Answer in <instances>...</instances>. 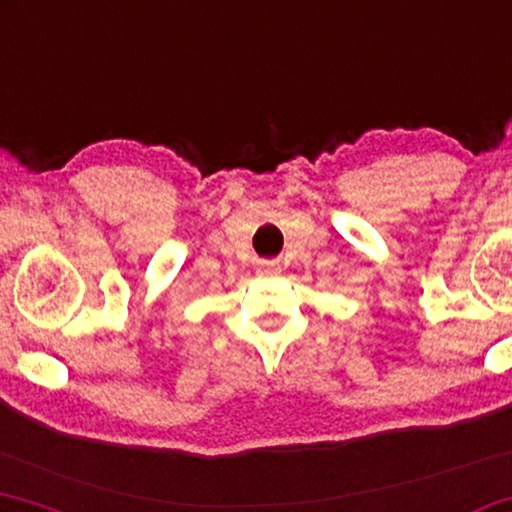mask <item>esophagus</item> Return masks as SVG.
Wrapping results in <instances>:
<instances>
[{"instance_id": "34e87169", "label": "esophagus", "mask_w": 512, "mask_h": 512, "mask_svg": "<svg viewBox=\"0 0 512 512\" xmlns=\"http://www.w3.org/2000/svg\"><path fill=\"white\" fill-rule=\"evenodd\" d=\"M276 271H278V264H274V262H264L262 264V274L271 276V274H276Z\"/></svg>"}]
</instances>
